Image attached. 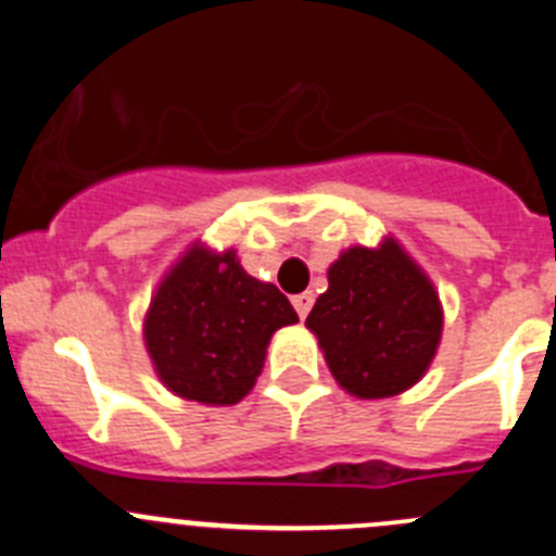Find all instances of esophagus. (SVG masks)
<instances>
[{
    "instance_id": "esophagus-1",
    "label": "esophagus",
    "mask_w": 556,
    "mask_h": 556,
    "mask_svg": "<svg viewBox=\"0 0 556 556\" xmlns=\"http://www.w3.org/2000/svg\"><path fill=\"white\" fill-rule=\"evenodd\" d=\"M312 303H314V294L312 292L294 294V298H292V306H294V312L301 314V320H303V317H306L308 312H312Z\"/></svg>"
}]
</instances>
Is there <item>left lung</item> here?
<instances>
[{"label": "left lung", "instance_id": "obj_1", "mask_svg": "<svg viewBox=\"0 0 556 556\" xmlns=\"http://www.w3.org/2000/svg\"><path fill=\"white\" fill-rule=\"evenodd\" d=\"M306 328L337 384L372 401L424 378L443 337V306L429 275L387 236L372 250L348 248L328 267V289Z\"/></svg>", "mask_w": 556, "mask_h": 556}]
</instances>
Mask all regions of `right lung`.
<instances>
[{"mask_svg": "<svg viewBox=\"0 0 556 556\" xmlns=\"http://www.w3.org/2000/svg\"><path fill=\"white\" fill-rule=\"evenodd\" d=\"M298 323L292 303L236 258L191 244L152 294L144 345L161 384L186 401L233 406L262 376L273 333Z\"/></svg>", "mask_w": 556, "mask_h": 556, "instance_id": "obj_1", "label": "right lung"}]
</instances>
